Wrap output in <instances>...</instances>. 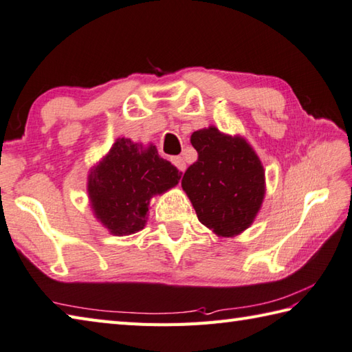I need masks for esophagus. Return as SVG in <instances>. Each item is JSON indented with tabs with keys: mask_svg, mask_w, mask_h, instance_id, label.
<instances>
[{
	"mask_svg": "<svg viewBox=\"0 0 352 352\" xmlns=\"http://www.w3.org/2000/svg\"><path fill=\"white\" fill-rule=\"evenodd\" d=\"M170 162H172V164H174V166L180 170V172H184L186 170V163H184V160H183V157H172L170 158Z\"/></svg>",
	"mask_w": 352,
	"mask_h": 352,
	"instance_id": "obj_1",
	"label": "esophagus"
}]
</instances>
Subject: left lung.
I'll return each instance as SVG.
<instances>
[{
	"instance_id": "1",
	"label": "left lung",
	"mask_w": 352,
	"mask_h": 352,
	"mask_svg": "<svg viewBox=\"0 0 352 352\" xmlns=\"http://www.w3.org/2000/svg\"><path fill=\"white\" fill-rule=\"evenodd\" d=\"M198 160L184 172L182 188L188 194L199 223L230 238L239 235L263 204L265 172L245 139L227 135L215 126L190 135Z\"/></svg>"
}]
</instances>
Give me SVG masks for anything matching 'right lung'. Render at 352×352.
Here are the masks:
<instances>
[{
  "label": "right lung",
  "mask_w": 352,
  "mask_h": 352,
  "mask_svg": "<svg viewBox=\"0 0 352 352\" xmlns=\"http://www.w3.org/2000/svg\"><path fill=\"white\" fill-rule=\"evenodd\" d=\"M182 172L157 153L129 139H117L91 168L88 197L96 218L117 236L133 235L146 224L149 199L174 188Z\"/></svg>",
  "instance_id": "add662e5"
}]
</instances>
